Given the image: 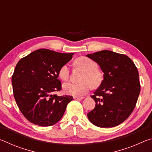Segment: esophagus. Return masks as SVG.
I'll list each match as a JSON object with an SVG mask.
<instances>
[{"label": "esophagus", "instance_id": "1", "mask_svg": "<svg viewBox=\"0 0 152 152\" xmlns=\"http://www.w3.org/2000/svg\"><path fill=\"white\" fill-rule=\"evenodd\" d=\"M84 99V97H78V96H74V100H82Z\"/></svg>", "mask_w": 152, "mask_h": 152}]
</instances>
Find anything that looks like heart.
Wrapping results in <instances>:
<instances>
[{
	"label": "heart",
	"mask_w": 152,
	"mask_h": 152,
	"mask_svg": "<svg viewBox=\"0 0 152 152\" xmlns=\"http://www.w3.org/2000/svg\"><path fill=\"white\" fill-rule=\"evenodd\" d=\"M75 64L83 69L84 72L82 77V81L78 83L68 82L63 84V90L66 94L75 96H82L91 88L92 84L97 85L101 82V75L97 71V64L91 59L80 57L75 61ZM68 65L61 66L58 72V76L62 80H66L69 77Z\"/></svg>",
	"instance_id": "b5f03b06"
}]
</instances>
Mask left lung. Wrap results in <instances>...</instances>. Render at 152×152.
<instances>
[{"label":"left lung","instance_id":"obj_1","mask_svg":"<svg viewBox=\"0 0 152 152\" xmlns=\"http://www.w3.org/2000/svg\"><path fill=\"white\" fill-rule=\"evenodd\" d=\"M99 64L103 80L91 98L96 104L87 114L99 127L119 125L132 114L140 92L139 73L128 56L109 50L87 54Z\"/></svg>","mask_w":152,"mask_h":152}]
</instances>
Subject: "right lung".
<instances>
[{"label": "right lung", "mask_w": 152, "mask_h": 152, "mask_svg": "<svg viewBox=\"0 0 152 152\" xmlns=\"http://www.w3.org/2000/svg\"><path fill=\"white\" fill-rule=\"evenodd\" d=\"M74 55L39 49L20 59L12 76L14 97L20 112L35 125L48 127L63 117L71 96H59L58 72Z\"/></svg>", "instance_id": "add662e5"}]
</instances>
